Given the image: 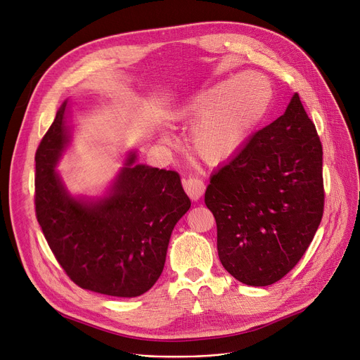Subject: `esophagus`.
<instances>
[{
  "mask_svg": "<svg viewBox=\"0 0 360 360\" xmlns=\"http://www.w3.org/2000/svg\"><path fill=\"white\" fill-rule=\"evenodd\" d=\"M186 193L192 200H199L205 193V181L196 176H190L183 181Z\"/></svg>",
  "mask_w": 360,
  "mask_h": 360,
  "instance_id": "34e87169",
  "label": "esophagus"
}]
</instances>
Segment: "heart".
I'll list each match as a JSON object with an SVG mask.
<instances>
[{
  "mask_svg": "<svg viewBox=\"0 0 360 360\" xmlns=\"http://www.w3.org/2000/svg\"><path fill=\"white\" fill-rule=\"evenodd\" d=\"M273 101L269 78L259 72H243L221 81L196 96L177 112L181 122H198L192 148L207 162H219L234 154L266 117ZM168 142V136H162Z\"/></svg>",
  "mask_w": 360,
  "mask_h": 360,
  "instance_id": "b5f03b06",
  "label": "heart"
}]
</instances>
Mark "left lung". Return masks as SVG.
<instances>
[{
    "label": "left lung",
    "mask_w": 360,
    "mask_h": 360,
    "mask_svg": "<svg viewBox=\"0 0 360 360\" xmlns=\"http://www.w3.org/2000/svg\"><path fill=\"white\" fill-rule=\"evenodd\" d=\"M205 203L219 260L237 281L267 286L297 266L324 212L323 146L298 93L212 174Z\"/></svg>",
    "instance_id": "left-lung-1"
}]
</instances>
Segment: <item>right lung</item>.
Segmentation results:
<instances>
[{
    "label": "right lung",
    "mask_w": 360,
    "mask_h": 360,
    "mask_svg": "<svg viewBox=\"0 0 360 360\" xmlns=\"http://www.w3.org/2000/svg\"><path fill=\"white\" fill-rule=\"evenodd\" d=\"M63 101L36 151V218L58 263L79 288L119 298L150 290L190 207L180 176L136 164L131 153L108 196L74 198L55 167L70 142Z\"/></svg>",
    "instance_id": "add662e5"
}]
</instances>
